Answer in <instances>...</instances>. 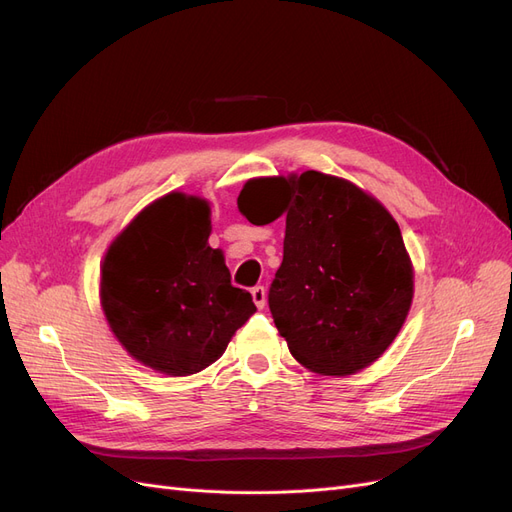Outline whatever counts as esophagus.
I'll use <instances>...</instances> for the list:
<instances>
[{
    "label": "esophagus",
    "instance_id": "1",
    "mask_svg": "<svg viewBox=\"0 0 512 512\" xmlns=\"http://www.w3.org/2000/svg\"><path fill=\"white\" fill-rule=\"evenodd\" d=\"M251 295H253V301H255V306H257V308H263V306H266V299H268L266 287H261V285L253 287Z\"/></svg>",
    "mask_w": 512,
    "mask_h": 512
}]
</instances>
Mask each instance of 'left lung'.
Here are the masks:
<instances>
[{"mask_svg":"<svg viewBox=\"0 0 512 512\" xmlns=\"http://www.w3.org/2000/svg\"><path fill=\"white\" fill-rule=\"evenodd\" d=\"M238 208L255 225L287 217L268 304L297 361L325 375H350L377 361L413 299L411 261L386 208L318 170L246 181Z\"/></svg>","mask_w":512,"mask_h":512,"instance_id":"8db88e82","label":"left lung"}]
</instances>
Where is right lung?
Returning a JSON list of instances; mask_svg holds the SVG:
<instances>
[{
  "mask_svg": "<svg viewBox=\"0 0 512 512\" xmlns=\"http://www.w3.org/2000/svg\"><path fill=\"white\" fill-rule=\"evenodd\" d=\"M208 236V202L173 192L145 206L103 261L101 306L113 335L166 375L213 365L257 310Z\"/></svg>",
  "mask_w": 512,
  "mask_h": 512,
  "instance_id": "obj_1",
  "label": "right lung"
}]
</instances>
